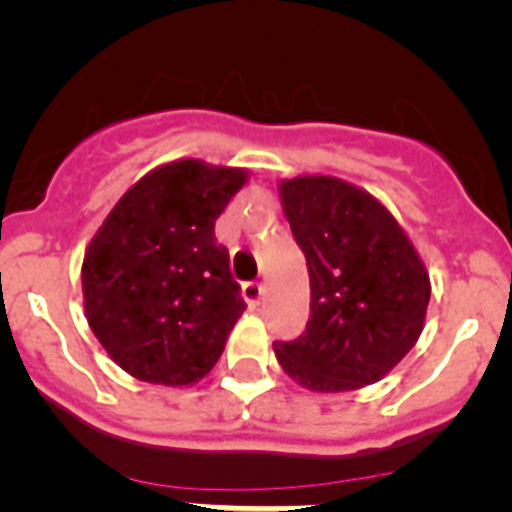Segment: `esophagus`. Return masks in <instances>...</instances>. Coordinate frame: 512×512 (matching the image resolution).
Masks as SVG:
<instances>
[{
    "label": "esophagus",
    "mask_w": 512,
    "mask_h": 512,
    "mask_svg": "<svg viewBox=\"0 0 512 512\" xmlns=\"http://www.w3.org/2000/svg\"><path fill=\"white\" fill-rule=\"evenodd\" d=\"M262 296H265V288H262V283H255V280H250V283L242 285V298H245L247 306H250V308L260 306Z\"/></svg>",
    "instance_id": "esophagus-1"
}]
</instances>
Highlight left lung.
<instances>
[{"instance_id":"obj_1","label":"left lung","mask_w":512,"mask_h":512,"mask_svg":"<svg viewBox=\"0 0 512 512\" xmlns=\"http://www.w3.org/2000/svg\"><path fill=\"white\" fill-rule=\"evenodd\" d=\"M290 232L306 255L311 316L280 367L316 393H344L388 375L418 342L431 283L385 206L331 176L280 183Z\"/></svg>"}]
</instances>
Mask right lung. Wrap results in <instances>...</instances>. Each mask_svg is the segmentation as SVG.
Instances as JSON below:
<instances>
[{"mask_svg": "<svg viewBox=\"0 0 512 512\" xmlns=\"http://www.w3.org/2000/svg\"><path fill=\"white\" fill-rule=\"evenodd\" d=\"M245 170L178 160L124 193L86 250L91 331L132 377L191 385L222 357L247 308L214 224Z\"/></svg>", "mask_w": 512, "mask_h": 512, "instance_id": "add662e5", "label": "right lung"}]
</instances>
